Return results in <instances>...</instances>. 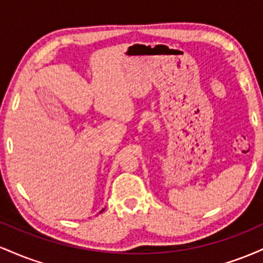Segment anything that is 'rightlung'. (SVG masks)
<instances>
[{"instance_id": "add662e5", "label": "right lung", "mask_w": 263, "mask_h": 263, "mask_svg": "<svg viewBox=\"0 0 263 263\" xmlns=\"http://www.w3.org/2000/svg\"><path fill=\"white\" fill-rule=\"evenodd\" d=\"M102 211H104V209H102V210H101V213H102Z\"/></svg>"}]
</instances>
